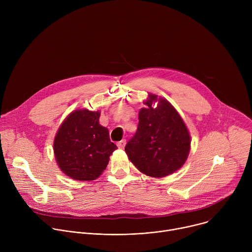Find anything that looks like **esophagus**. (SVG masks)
Returning <instances> with one entry per match:
<instances>
[{"mask_svg":"<svg viewBox=\"0 0 252 252\" xmlns=\"http://www.w3.org/2000/svg\"><path fill=\"white\" fill-rule=\"evenodd\" d=\"M117 146H118V148L119 149H124L125 148V146H126V139H123V140H121V141H119L118 143H117Z\"/></svg>","mask_w":252,"mask_h":252,"instance_id":"1","label":"esophagus"}]
</instances>
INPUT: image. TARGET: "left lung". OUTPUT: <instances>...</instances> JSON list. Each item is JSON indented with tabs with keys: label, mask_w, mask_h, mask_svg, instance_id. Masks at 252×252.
Masks as SVG:
<instances>
[{
	"label": "left lung",
	"mask_w": 252,
	"mask_h": 252,
	"mask_svg": "<svg viewBox=\"0 0 252 252\" xmlns=\"http://www.w3.org/2000/svg\"><path fill=\"white\" fill-rule=\"evenodd\" d=\"M156 109L152 104L157 101ZM138 114V126L125 151L135 167L147 175L163 177L186 162L190 136L174 107L164 98L150 94Z\"/></svg>",
	"instance_id": "8db88e82"
}]
</instances>
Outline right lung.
I'll use <instances>...</instances> for the list:
<instances>
[{
  "instance_id": "obj_1",
  "label": "right lung",
  "mask_w": 252,
  "mask_h": 252,
  "mask_svg": "<svg viewBox=\"0 0 252 252\" xmlns=\"http://www.w3.org/2000/svg\"><path fill=\"white\" fill-rule=\"evenodd\" d=\"M99 112L78 110L60 126L54 152L60 168L76 181H94L105 169L118 149L109 129L98 123Z\"/></svg>"
}]
</instances>
